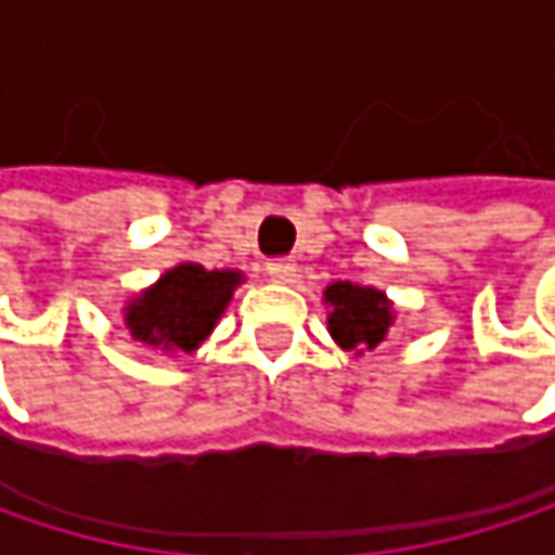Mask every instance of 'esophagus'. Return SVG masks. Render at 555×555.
Here are the masks:
<instances>
[{
    "instance_id": "esophagus-1",
    "label": "esophagus",
    "mask_w": 555,
    "mask_h": 555,
    "mask_svg": "<svg viewBox=\"0 0 555 555\" xmlns=\"http://www.w3.org/2000/svg\"><path fill=\"white\" fill-rule=\"evenodd\" d=\"M267 273H270L273 282H292V279L298 276V267H295V260H270Z\"/></svg>"
}]
</instances>
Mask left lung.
Instances as JSON below:
<instances>
[{
    "mask_svg": "<svg viewBox=\"0 0 555 555\" xmlns=\"http://www.w3.org/2000/svg\"><path fill=\"white\" fill-rule=\"evenodd\" d=\"M324 301L331 305L327 331L350 353L376 350L386 340L388 327L395 321L386 292H379L373 285L331 282L324 288Z\"/></svg>",
    "mask_w": 555,
    "mask_h": 555,
    "instance_id": "obj_1",
    "label": "left lung"
}]
</instances>
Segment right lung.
<instances>
[{"instance_id": "add662e5", "label": "right lung", "mask_w": 555, "mask_h": 555, "mask_svg": "<svg viewBox=\"0 0 555 555\" xmlns=\"http://www.w3.org/2000/svg\"><path fill=\"white\" fill-rule=\"evenodd\" d=\"M244 282L237 270H205L179 263L125 308V324L134 340L192 353L215 331L234 288Z\"/></svg>"}]
</instances>
